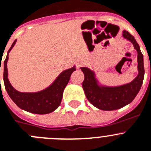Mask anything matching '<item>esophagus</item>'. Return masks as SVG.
<instances>
[{
	"label": "esophagus",
	"mask_w": 151,
	"mask_h": 151,
	"mask_svg": "<svg viewBox=\"0 0 151 151\" xmlns=\"http://www.w3.org/2000/svg\"><path fill=\"white\" fill-rule=\"evenodd\" d=\"M81 63H80V64H78V66H81Z\"/></svg>",
	"instance_id": "34e87169"
}]
</instances>
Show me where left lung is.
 <instances>
[{"instance_id": "obj_1", "label": "left lung", "mask_w": 151, "mask_h": 151, "mask_svg": "<svg viewBox=\"0 0 151 151\" xmlns=\"http://www.w3.org/2000/svg\"><path fill=\"white\" fill-rule=\"evenodd\" d=\"M123 37L130 41L138 52V70L139 74L130 83L117 87L101 86L95 78L94 73L87 67H81L85 75L82 88L87 99L97 109L103 111H112L123 108L130 103L142 87L145 76L143 55L140 47L137 43L133 36L128 31H123Z\"/></svg>"}]
</instances>
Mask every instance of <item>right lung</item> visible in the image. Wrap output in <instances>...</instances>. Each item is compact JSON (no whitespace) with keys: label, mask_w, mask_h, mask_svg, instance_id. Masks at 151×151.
<instances>
[{"label":"right lung","mask_w":151,"mask_h":151,"mask_svg":"<svg viewBox=\"0 0 151 151\" xmlns=\"http://www.w3.org/2000/svg\"><path fill=\"white\" fill-rule=\"evenodd\" d=\"M16 42V40L13 42L8 51L3 66L4 82L6 92L12 100L23 110L38 114H45L52 112L60 106L63 97V90L68 84L72 73L76 70V67L73 66L71 69H68L62 72L52 85L43 91L37 93L19 92L12 88L8 79V55Z\"/></svg>","instance_id":"1"}]
</instances>
